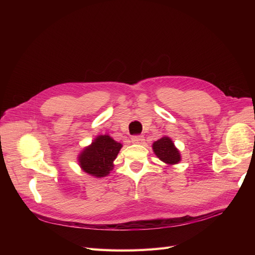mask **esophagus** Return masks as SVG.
<instances>
[{
  "label": "esophagus",
  "instance_id": "esophagus-1",
  "mask_svg": "<svg viewBox=\"0 0 255 255\" xmlns=\"http://www.w3.org/2000/svg\"><path fill=\"white\" fill-rule=\"evenodd\" d=\"M133 143H137V144H142L144 143V137L143 136H133L130 138Z\"/></svg>",
  "mask_w": 255,
  "mask_h": 255
}]
</instances>
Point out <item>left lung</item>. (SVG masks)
Wrapping results in <instances>:
<instances>
[{
  "label": "left lung",
  "instance_id": "1",
  "mask_svg": "<svg viewBox=\"0 0 255 255\" xmlns=\"http://www.w3.org/2000/svg\"><path fill=\"white\" fill-rule=\"evenodd\" d=\"M152 149L154 154L168 166H174L181 161V153L170 137L163 136L154 141Z\"/></svg>",
  "mask_w": 255,
  "mask_h": 255
}]
</instances>
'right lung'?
<instances>
[{
  "label": "right lung",
  "instance_id": "add662e5",
  "mask_svg": "<svg viewBox=\"0 0 255 255\" xmlns=\"http://www.w3.org/2000/svg\"><path fill=\"white\" fill-rule=\"evenodd\" d=\"M121 148L122 144L109 134L99 135L79 154V165L84 172L91 176L98 179L106 176L114 169V160Z\"/></svg>",
  "mask_w": 255,
  "mask_h": 255
}]
</instances>
